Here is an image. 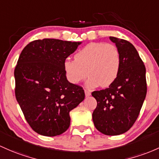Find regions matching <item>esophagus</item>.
Wrapping results in <instances>:
<instances>
[{
    "label": "esophagus",
    "instance_id": "1",
    "mask_svg": "<svg viewBox=\"0 0 159 159\" xmlns=\"http://www.w3.org/2000/svg\"><path fill=\"white\" fill-rule=\"evenodd\" d=\"M84 93H85V96H86L87 97H90V96L91 95V93H90V91H89V90H87V89H85V90H84Z\"/></svg>",
    "mask_w": 159,
    "mask_h": 159
}]
</instances>
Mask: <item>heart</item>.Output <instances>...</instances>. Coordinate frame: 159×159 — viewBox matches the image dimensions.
Here are the masks:
<instances>
[{"label":"heart","instance_id":"heart-1","mask_svg":"<svg viewBox=\"0 0 159 159\" xmlns=\"http://www.w3.org/2000/svg\"><path fill=\"white\" fill-rule=\"evenodd\" d=\"M121 64V54L117 47L103 42L90 43L75 55V60L67 59L63 62L67 79L78 84L87 75V85L106 88L116 80Z\"/></svg>","mask_w":159,"mask_h":159}]
</instances>
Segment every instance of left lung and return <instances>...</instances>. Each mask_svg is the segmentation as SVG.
Masks as SVG:
<instances>
[{"mask_svg":"<svg viewBox=\"0 0 159 159\" xmlns=\"http://www.w3.org/2000/svg\"><path fill=\"white\" fill-rule=\"evenodd\" d=\"M109 39L119 50L121 64L116 80L108 88L93 91L97 106L93 111L96 128L105 135L122 134L133 126L146 98V68L132 43L115 37Z\"/></svg>","mask_w":159,"mask_h":159,"instance_id":"left-lung-1","label":"left lung"}]
</instances>
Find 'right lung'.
Instances as JSON below:
<instances>
[{
  "mask_svg": "<svg viewBox=\"0 0 159 159\" xmlns=\"http://www.w3.org/2000/svg\"><path fill=\"white\" fill-rule=\"evenodd\" d=\"M81 43L44 38L21 52L14 70L16 98L36 133H64L70 125V111L84 99L83 88L69 82L63 69L64 61Z\"/></svg>",
  "mask_w": 159,
  "mask_h": 159,
  "instance_id": "1",
  "label": "right lung"
}]
</instances>
